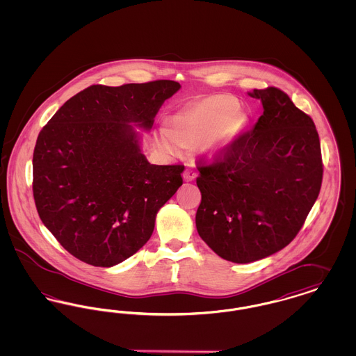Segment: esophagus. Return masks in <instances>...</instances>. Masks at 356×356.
I'll use <instances>...</instances> for the list:
<instances>
[{
	"mask_svg": "<svg viewBox=\"0 0 356 356\" xmlns=\"http://www.w3.org/2000/svg\"><path fill=\"white\" fill-rule=\"evenodd\" d=\"M183 177L186 181H193L197 177V170L195 168H186L183 173Z\"/></svg>",
	"mask_w": 356,
	"mask_h": 356,
	"instance_id": "34e87169",
	"label": "esophagus"
}]
</instances>
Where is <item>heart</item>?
Instances as JSON below:
<instances>
[{
	"label": "heart",
	"instance_id": "heart-1",
	"mask_svg": "<svg viewBox=\"0 0 356 356\" xmlns=\"http://www.w3.org/2000/svg\"><path fill=\"white\" fill-rule=\"evenodd\" d=\"M245 118L236 99L215 95L186 108L172 121V129H161L157 144L167 152H179L181 144L203 138L208 147H224L243 131Z\"/></svg>",
	"mask_w": 356,
	"mask_h": 356
}]
</instances>
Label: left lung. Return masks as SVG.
I'll list each match as a JSON object with an SVG mask.
<instances>
[{
  "mask_svg": "<svg viewBox=\"0 0 356 356\" xmlns=\"http://www.w3.org/2000/svg\"><path fill=\"white\" fill-rule=\"evenodd\" d=\"M263 104L254 128L196 161L202 203L196 228L208 247L234 263L283 250L316 202L323 180L319 135L312 119L279 88L254 89Z\"/></svg>",
  "mask_w": 356,
  "mask_h": 356,
  "instance_id": "8db88e82",
  "label": "left lung"
}]
</instances>
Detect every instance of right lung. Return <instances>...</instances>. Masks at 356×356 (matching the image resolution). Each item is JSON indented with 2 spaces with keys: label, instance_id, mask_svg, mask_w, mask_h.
<instances>
[{
  "label": "right lung",
  "instance_id": "right-lung-1",
  "mask_svg": "<svg viewBox=\"0 0 356 356\" xmlns=\"http://www.w3.org/2000/svg\"><path fill=\"white\" fill-rule=\"evenodd\" d=\"M180 89L172 80L90 85L38 134L33 197L40 219L79 260L112 267L152 236L157 211L183 184V164L153 165L129 122L152 128Z\"/></svg>",
  "mask_w": 356,
  "mask_h": 356
}]
</instances>
